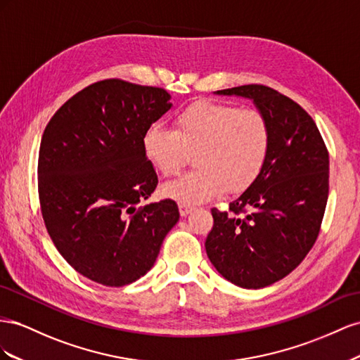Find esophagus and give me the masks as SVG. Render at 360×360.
<instances>
[{
    "label": "esophagus",
    "mask_w": 360,
    "mask_h": 360,
    "mask_svg": "<svg viewBox=\"0 0 360 360\" xmlns=\"http://www.w3.org/2000/svg\"><path fill=\"white\" fill-rule=\"evenodd\" d=\"M193 211H194L193 207H188V205H186V203H179V214L182 215V217H187V215Z\"/></svg>",
    "instance_id": "obj_1"
}]
</instances>
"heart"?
I'll return each instance as SVG.
<instances>
[{"instance_id": "heart-1", "label": "heart", "mask_w": 360, "mask_h": 360, "mask_svg": "<svg viewBox=\"0 0 360 360\" xmlns=\"http://www.w3.org/2000/svg\"><path fill=\"white\" fill-rule=\"evenodd\" d=\"M270 132L259 111L211 101H196L173 119V131L152 125L143 136V152L162 176L176 174L196 152L198 170L164 184V198L198 205L224 190L241 193L259 176Z\"/></svg>"}]
</instances>
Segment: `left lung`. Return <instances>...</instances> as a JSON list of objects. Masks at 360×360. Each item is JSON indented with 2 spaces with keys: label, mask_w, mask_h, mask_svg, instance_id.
<instances>
[{
  "label": "left lung",
  "mask_w": 360,
  "mask_h": 360,
  "mask_svg": "<svg viewBox=\"0 0 360 360\" xmlns=\"http://www.w3.org/2000/svg\"><path fill=\"white\" fill-rule=\"evenodd\" d=\"M215 95L252 99L269 125L259 176L228 211L211 210L205 241L224 279L259 290L288 276L315 244L328 198V152L314 119L277 90L248 84Z\"/></svg>",
  "instance_id": "left-lung-1"
}]
</instances>
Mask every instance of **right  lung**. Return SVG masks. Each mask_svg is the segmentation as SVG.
<instances>
[{
    "label": "right lung",
    "mask_w": 360,
    "mask_h": 360,
    "mask_svg": "<svg viewBox=\"0 0 360 360\" xmlns=\"http://www.w3.org/2000/svg\"><path fill=\"white\" fill-rule=\"evenodd\" d=\"M170 108L164 89L112 78L78 91L48 122L37 162L40 210L60 255L90 281L140 279L179 220L170 199L137 208L158 184L143 136Z\"/></svg>",
    "instance_id": "1"
}]
</instances>
